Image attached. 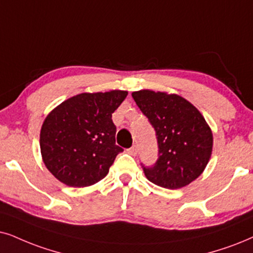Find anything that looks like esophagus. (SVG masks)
I'll return each mask as SVG.
<instances>
[{
  "mask_svg": "<svg viewBox=\"0 0 253 253\" xmlns=\"http://www.w3.org/2000/svg\"><path fill=\"white\" fill-rule=\"evenodd\" d=\"M127 152H128V154L133 155V156H135V155L137 154V148H136V146L130 147V148H129L128 150H127Z\"/></svg>",
  "mask_w": 253,
  "mask_h": 253,
  "instance_id": "obj_1",
  "label": "esophagus"
}]
</instances>
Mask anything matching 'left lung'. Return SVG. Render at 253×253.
Listing matches in <instances>:
<instances>
[{"instance_id":"obj_1","label":"left lung","mask_w":253,"mask_h":253,"mask_svg":"<svg viewBox=\"0 0 253 253\" xmlns=\"http://www.w3.org/2000/svg\"><path fill=\"white\" fill-rule=\"evenodd\" d=\"M132 97L154 127L159 159L146 177L166 189H180L196 180L211 158L213 137L200 111L175 93L140 89Z\"/></svg>"}]
</instances>
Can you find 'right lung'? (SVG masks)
Returning <instances> with one entry per match:
<instances>
[{
	"label": "right lung",
	"instance_id": "1",
	"mask_svg": "<svg viewBox=\"0 0 253 253\" xmlns=\"http://www.w3.org/2000/svg\"><path fill=\"white\" fill-rule=\"evenodd\" d=\"M128 92L81 93L53 108L43 121L41 154L51 174L69 187L82 188L106 176L123 148L116 145L112 114Z\"/></svg>",
	"mask_w": 253,
	"mask_h": 253
}]
</instances>
